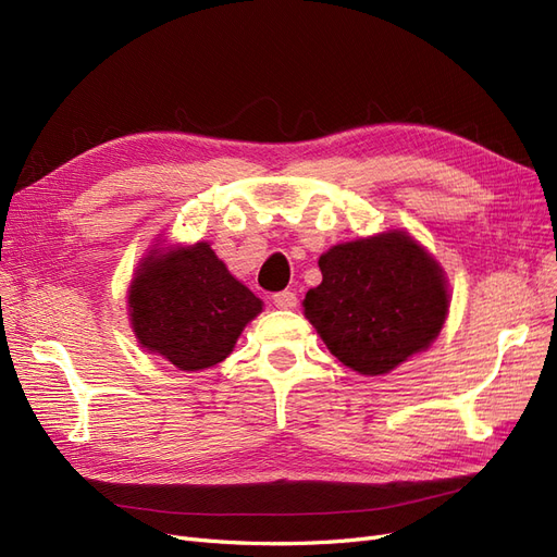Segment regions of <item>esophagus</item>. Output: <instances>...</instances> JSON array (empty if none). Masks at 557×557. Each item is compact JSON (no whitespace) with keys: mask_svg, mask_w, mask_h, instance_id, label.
Masks as SVG:
<instances>
[{"mask_svg":"<svg viewBox=\"0 0 557 557\" xmlns=\"http://www.w3.org/2000/svg\"><path fill=\"white\" fill-rule=\"evenodd\" d=\"M273 302H275V308H280V310H294L298 298H296V292L284 289V292H277L273 296Z\"/></svg>","mask_w":557,"mask_h":557,"instance_id":"34e87169","label":"esophagus"}]
</instances>
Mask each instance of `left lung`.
Masks as SVG:
<instances>
[{
    "label": "left lung",
    "instance_id": "1",
    "mask_svg": "<svg viewBox=\"0 0 557 557\" xmlns=\"http://www.w3.org/2000/svg\"><path fill=\"white\" fill-rule=\"evenodd\" d=\"M305 317L331 354L361 374H386L433 343L448 310L442 268L405 231L335 245Z\"/></svg>",
    "mask_w": 557,
    "mask_h": 557
}]
</instances>
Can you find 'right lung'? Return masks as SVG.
<instances>
[{
    "instance_id": "add662e5",
    "label": "right lung",
    "mask_w": 557,
    "mask_h": 557,
    "mask_svg": "<svg viewBox=\"0 0 557 557\" xmlns=\"http://www.w3.org/2000/svg\"><path fill=\"white\" fill-rule=\"evenodd\" d=\"M138 343L181 370L218 366L261 312V300L233 277L208 243L140 263L129 292Z\"/></svg>"
}]
</instances>
